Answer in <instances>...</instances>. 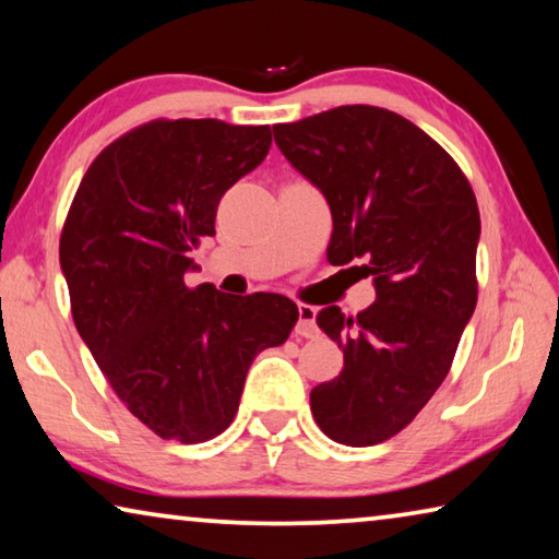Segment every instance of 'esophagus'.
I'll return each mask as SVG.
<instances>
[{"label": "esophagus", "mask_w": 559, "mask_h": 559, "mask_svg": "<svg viewBox=\"0 0 559 559\" xmlns=\"http://www.w3.org/2000/svg\"><path fill=\"white\" fill-rule=\"evenodd\" d=\"M318 310L308 302H300L298 306V323H296V335L300 337H316L318 335V323H316Z\"/></svg>", "instance_id": "esophagus-1"}]
</instances>
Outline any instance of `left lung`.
<instances>
[{
	"instance_id": "1",
	"label": "left lung",
	"mask_w": 559,
	"mask_h": 559,
	"mask_svg": "<svg viewBox=\"0 0 559 559\" xmlns=\"http://www.w3.org/2000/svg\"><path fill=\"white\" fill-rule=\"evenodd\" d=\"M273 138L330 204L328 261H362L374 278L367 310L318 313L345 367L310 392L325 437L374 447L439 390L476 308V194L437 140L386 108L340 106L273 126Z\"/></svg>"
}]
</instances>
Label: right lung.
<instances>
[{
	"mask_svg": "<svg viewBox=\"0 0 559 559\" xmlns=\"http://www.w3.org/2000/svg\"><path fill=\"white\" fill-rule=\"evenodd\" d=\"M269 126L157 118L83 175L59 259L73 323L112 392L159 439L202 443L229 427L253 357L288 340L296 302L189 288V251L214 236L226 189L257 169Z\"/></svg>",
	"mask_w": 559,
	"mask_h": 559,
	"instance_id": "obj_1",
	"label": "right lung"
}]
</instances>
